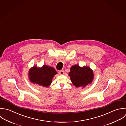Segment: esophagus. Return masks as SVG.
<instances>
[{
    "mask_svg": "<svg viewBox=\"0 0 126 126\" xmlns=\"http://www.w3.org/2000/svg\"><path fill=\"white\" fill-rule=\"evenodd\" d=\"M59 74L60 75H64V71L63 70L59 71Z\"/></svg>",
    "mask_w": 126,
    "mask_h": 126,
    "instance_id": "obj_1",
    "label": "esophagus"
}]
</instances>
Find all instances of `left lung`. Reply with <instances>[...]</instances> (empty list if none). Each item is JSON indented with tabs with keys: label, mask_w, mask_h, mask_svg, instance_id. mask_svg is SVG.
Wrapping results in <instances>:
<instances>
[{
	"label": "left lung",
	"mask_w": 126,
	"mask_h": 126,
	"mask_svg": "<svg viewBox=\"0 0 126 126\" xmlns=\"http://www.w3.org/2000/svg\"><path fill=\"white\" fill-rule=\"evenodd\" d=\"M71 80L77 87H85L92 82L94 75L93 71L88 67H80L78 65L73 66L69 74Z\"/></svg>",
	"instance_id": "1"
}]
</instances>
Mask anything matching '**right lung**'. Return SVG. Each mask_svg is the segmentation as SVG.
Listing matches in <instances>:
<instances>
[{
	"mask_svg": "<svg viewBox=\"0 0 126 126\" xmlns=\"http://www.w3.org/2000/svg\"><path fill=\"white\" fill-rule=\"evenodd\" d=\"M56 74L53 68L47 65H44L40 69L34 66L29 72L30 81L44 87H47L50 84L53 77Z\"/></svg>",
	"mask_w": 126,
	"mask_h": 126,
	"instance_id": "right-lung-1",
	"label": "right lung"
}]
</instances>
